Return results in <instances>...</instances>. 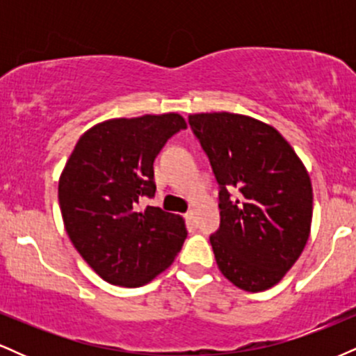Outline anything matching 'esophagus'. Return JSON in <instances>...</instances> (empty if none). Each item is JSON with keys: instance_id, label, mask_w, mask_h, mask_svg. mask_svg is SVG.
<instances>
[{"instance_id": "obj_1", "label": "esophagus", "mask_w": 356, "mask_h": 356, "mask_svg": "<svg viewBox=\"0 0 356 356\" xmlns=\"http://www.w3.org/2000/svg\"><path fill=\"white\" fill-rule=\"evenodd\" d=\"M186 220H187V224H189V226H192L194 227L195 226V211H187L186 212Z\"/></svg>"}]
</instances>
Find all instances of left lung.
Listing matches in <instances>:
<instances>
[{
  "label": "left lung",
  "mask_w": 356,
  "mask_h": 356,
  "mask_svg": "<svg viewBox=\"0 0 356 356\" xmlns=\"http://www.w3.org/2000/svg\"><path fill=\"white\" fill-rule=\"evenodd\" d=\"M191 129L220 186V226L211 236L224 277L244 291L283 280L308 243L313 218L309 174L275 127L231 112L194 113ZM238 194L230 199V191Z\"/></svg>",
  "instance_id": "8db88e82"
}]
</instances>
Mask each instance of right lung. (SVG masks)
I'll return each mask as SVG.
<instances>
[{"mask_svg": "<svg viewBox=\"0 0 356 356\" xmlns=\"http://www.w3.org/2000/svg\"><path fill=\"white\" fill-rule=\"evenodd\" d=\"M187 124L179 113L110 118L88 129L61 170L65 231L87 264L110 284L137 288L174 263L187 238L179 214L147 206L154 161Z\"/></svg>", "mask_w": 356, "mask_h": 356, "instance_id": "right-lung-1", "label": "right lung"}]
</instances>
